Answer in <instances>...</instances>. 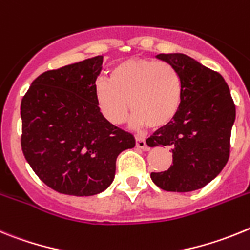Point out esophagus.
I'll list each match as a JSON object with an SVG mask.
<instances>
[{
    "label": "esophagus",
    "instance_id": "1",
    "mask_svg": "<svg viewBox=\"0 0 250 250\" xmlns=\"http://www.w3.org/2000/svg\"><path fill=\"white\" fill-rule=\"evenodd\" d=\"M136 146H137L138 148H141V149H148V147H147L146 140H145L143 137H136Z\"/></svg>",
    "mask_w": 250,
    "mask_h": 250
}]
</instances>
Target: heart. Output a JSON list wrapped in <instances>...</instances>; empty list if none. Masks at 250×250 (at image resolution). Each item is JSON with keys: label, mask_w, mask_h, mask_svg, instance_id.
I'll return each instance as SVG.
<instances>
[{"label": "heart", "mask_w": 250, "mask_h": 250, "mask_svg": "<svg viewBox=\"0 0 250 250\" xmlns=\"http://www.w3.org/2000/svg\"><path fill=\"white\" fill-rule=\"evenodd\" d=\"M95 101L102 114L113 125L133 112L136 125L164 128L176 118L182 104V78L173 65L155 59L133 58L109 70V82L98 79Z\"/></svg>", "instance_id": "heart-1"}]
</instances>
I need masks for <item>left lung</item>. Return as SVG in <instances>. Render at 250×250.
Masks as SVG:
<instances>
[{"mask_svg":"<svg viewBox=\"0 0 250 250\" xmlns=\"http://www.w3.org/2000/svg\"><path fill=\"white\" fill-rule=\"evenodd\" d=\"M182 78L184 95L176 118L147 138L149 147L168 146L172 165L151 179L165 191L199 190L215 179L230 155V134L235 121L229 86L218 71L185 54H158Z\"/></svg>","mask_w":250,"mask_h":250,"instance_id":"8db88e82","label":"left lung"}]
</instances>
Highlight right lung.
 <instances>
[{
  "label": "right lung",
  "mask_w": 250,
  "mask_h": 250,
  "mask_svg": "<svg viewBox=\"0 0 250 250\" xmlns=\"http://www.w3.org/2000/svg\"><path fill=\"white\" fill-rule=\"evenodd\" d=\"M103 56H94L32 82L21 101V147L45 185L60 194L92 196L116 175V160L136 145L131 133L101 113L94 95Z\"/></svg>",
  "instance_id": "add662e5"
}]
</instances>
